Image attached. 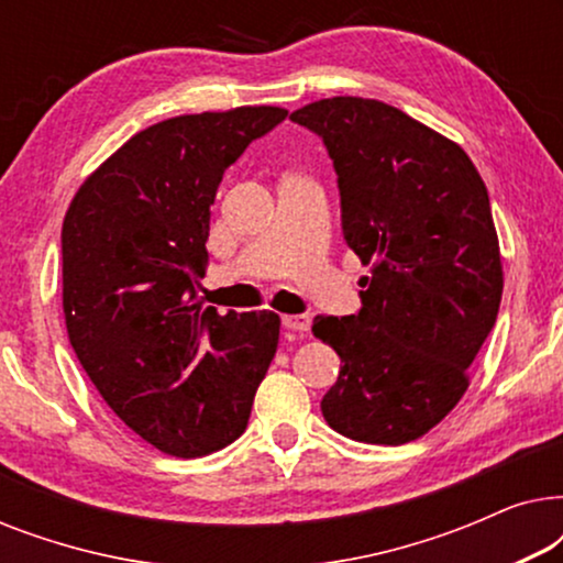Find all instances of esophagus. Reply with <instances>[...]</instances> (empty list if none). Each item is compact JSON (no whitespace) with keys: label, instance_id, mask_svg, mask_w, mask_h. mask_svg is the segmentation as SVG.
<instances>
[{"label":"esophagus","instance_id":"1","mask_svg":"<svg viewBox=\"0 0 563 563\" xmlns=\"http://www.w3.org/2000/svg\"><path fill=\"white\" fill-rule=\"evenodd\" d=\"M282 325L291 330V333H307L310 330V318L307 314H284Z\"/></svg>","mask_w":563,"mask_h":563}]
</instances>
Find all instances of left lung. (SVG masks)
Wrapping results in <instances>:
<instances>
[{
  "mask_svg": "<svg viewBox=\"0 0 563 563\" xmlns=\"http://www.w3.org/2000/svg\"><path fill=\"white\" fill-rule=\"evenodd\" d=\"M289 120L325 143L343 238L372 274L356 314L312 322L341 356L322 418L351 441L410 443L464 397L495 328L503 261L487 187L461 145L376 99H320Z\"/></svg>",
  "mask_w": 563,
  "mask_h": 563,
  "instance_id": "left-lung-1",
  "label": "left lung"
}]
</instances>
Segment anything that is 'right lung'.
Instances as JSON below:
<instances>
[{
	"mask_svg": "<svg viewBox=\"0 0 563 563\" xmlns=\"http://www.w3.org/2000/svg\"><path fill=\"white\" fill-rule=\"evenodd\" d=\"M284 118L264 104L156 122L68 205V341L112 412L168 456H207L241 438L279 345V314H218L197 289L222 174Z\"/></svg>",
	"mask_w": 563,
	"mask_h": 563,
	"instance_id": "add662e5",
	"label": "right lung"
}]
</instances>
